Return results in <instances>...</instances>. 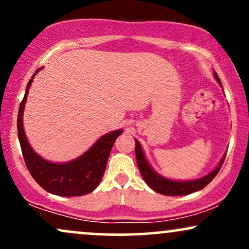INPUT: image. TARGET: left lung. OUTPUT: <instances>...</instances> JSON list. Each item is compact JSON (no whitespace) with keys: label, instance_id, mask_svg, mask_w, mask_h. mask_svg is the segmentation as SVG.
<instances>
[{"label":"left lung","instance_id":"8db88e82","mask_svg":"<svg viewBox=\"0 0 249 249\" xmlns=\"http://www.w3.org/2000/svg\"><path fill=\"white\" fill-rule=\"evenodd\" d=\"M214 78L216 79V82L221 85L220 78L218 77V73L213 72ZM222 88V87H221ZM136 141V159L137 164H138V168L141 171V174L144 179V181L148 185V187L152 188L154 192L164 194V196H187V194L194 193L196 191L202 190L205 186H207L211 181H212L214 177L218 174V172L221 168L224 160L226 158V153L221 158V160L219 161V164L211 171L210 173H207L206 176L201 177L198 179H192V180H174L166 178V177L159 174L157 171H154L152 165L150 164L147 160L146 156H145L144 150H142L141 142L137 139Z\"/></svg>","mask_w":249,"mask_h":249}]
</instances>
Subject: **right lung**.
<instances>
[{
	"label": "right lung",
	"mask_w": 249,
	"mask_h": 249,
	"mask_svg": "<svg viewBox=\"0 0 249 249\" xmlns=\"http://www.w3.org/2000/svg\"><path fill=\"white\" fill-rule=\"evenodd\" d=\"M41 69H37L25 89L24 98L19 105L17 131L22 153L28 170L39 186L47 192L59 196H79L92 192L104 176L108 156L115 141L123 133V128L105 133L88 151L65 162H53L44 159L34 151L23 127V111L28 92L34 78Z\"/></svg>",
	"instance_id": "1"
}]
</instances>
